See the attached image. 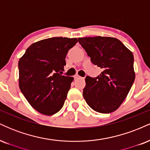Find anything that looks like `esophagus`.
<instances>
[{"label": "esophagus", "mask_w": 150, "mask_h": 150, "mask_svg": "<svg viewBox=\"0 0 150 150\" xmlns=\"http://www.w3.org/2000/svg\"><path fill=\"white\" fill-rule=\"evenodd\" d=\"M74 78H75V80H77V79H80V78H81V77L79 76V75H75V77H74Z\"/></svg>", "instance_id": "obj_1"}]
</instances>
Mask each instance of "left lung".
I'll use <instances>...</instances> for the list:
<instances>
[{"label": "left lung", "instance_id": "left-lung-1", "mask_svg": "<svg viewBox=\"0 0 150 150\" xmlns=\"http://www.w3.org/2000/svg\"><path fill=\"white\" fill-rule=\"evenodd\" d=\"M94 65L102 69L96 77L87 76L83 97L99 113L116 111L128 95L135 80L133 54L120 40L113 37L78 38Z\"/></svg>", "mask_w": 150, "mask_h": 150}]
</instances>
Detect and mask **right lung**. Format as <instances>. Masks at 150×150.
Returning <instances> with one entry per match:
<instances>
[{
  "label": "right lung",
  "mask_w": 150,
  "mask_h": 150,
  "mask_svg": "<svg viewBox=\"0 0 150 150\" xmlns=\"http://www.w3.org/2000/svg\"><path fill=\"white\" fill-rule=\"evenodd\" d=\"M76 38L52 37L34 43L18 62L19 87L34 109L51 116L64 104L73 77L61 75Z\"/></svg>",
  "instance_id": "obj_1"
}]
</instances>
